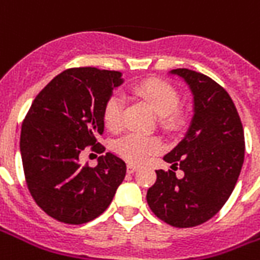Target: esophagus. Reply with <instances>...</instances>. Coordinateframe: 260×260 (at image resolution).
I'll list each match as a JSON object with an SVG mask.
<instances>
[{
	"label": "esophagus",
	"mask_w": 260,
	"mask_h": 260,
	"mask_svg": "<svg viewBox=\"0 0 260 260\" xmlns=\"http://www.w3.org/2000/svg\"><path fill=\"white\" fill-rule=\"evenodd\" d=\"M139 169V166H136V164H132V163H128L126 164V171L132 174V173H135L136 170Z\"/></svg>",
	"instance_id": "esophagus-1"
}]
</instances>
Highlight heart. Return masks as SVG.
Returning a JSON list of instances; mask_svg holds the SVG:
<instances>
[{"label":"heart","mask_w":260,"mask_h":260,"mask_svg":"<svg viewBox=\"0 0 260 260\" xmlns=\"http://www.w3.org/2000/svg\"><path fill=\"white\" fill-rule=\"evenodd\" d=\"M132 93L139 100L145 102L154 113L160 115V124L163 128L171 129L178 124V111L180 106V94L175 87L160 79H147L134 86ZM122 115H124V102L122 97L114 94L107 100L103 111V119L107 129L117 132L122 128ZM163 143L157 138L147 136L129 135L122 136L115 142L114 150L129 163H143L152 154L161 150Z\"/></svg>","instance_id":"1"}]
</instances>
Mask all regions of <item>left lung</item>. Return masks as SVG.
<instances>
[{
	"mask_svg": "<svg viewBox=\"0 0 260 260\" xmlns=\"http://www.w3.org/2000/svg\"><path fill=\"white\" fill-rule=\"evenodd\" d=\"M169 75L188 85L193 115L184 138L163 157L173 170L156 171L146 199L160 220L186 229L212 218L234 191L245 156L244 128L229 93L209 76L186 68Z\"/></svg>",
	"mask_w": 260,
	"mask_h": 260,
	"instance_id": "obj_1",
	"label": "left lung"
}]
</instances>
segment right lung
<instances>
[{"mask_svg":"<svg viewBox=\"0 0 260 260\" xmlns=\"http://www.w3.org/2000/svg\"><path fill=\"white\" fill-rule=\"evenodd\" d=\"M122 74L96 68H72L43 89L20 131V156L27 188L48 216L67 224L99 217L124 181L126 164L113 153L102 154L96 167H83L86 146L103 153L96 138L104 132L103 111Z\"/></svg>","mask_w":260,"mask_h":260,"instance_id":"1","label":"right lung"}]
</instances>
